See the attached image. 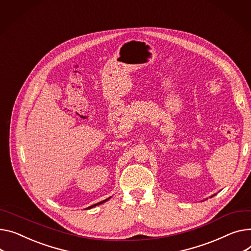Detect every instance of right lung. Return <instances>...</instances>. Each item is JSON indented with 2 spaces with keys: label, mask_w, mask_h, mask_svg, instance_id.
Segmentation results:
<instances>
[{
  "label": "right lung",
  "mask_w": 251,
  "mask_h": 251,
  "mask_svg": "<svg viewBox=\"0 0 251 251\" xmlns=\"http://www.w3.org/2000/svg\"><path fill=\"white\" fill-rule=\"evenodd\" d=\"M110 198H108V199H106V200H104V201H102V202H100V203H97V204H95V205H92V206H90V207H88L87 209H91V208H93V207H96V206H98V205H101V204H103V203H105V202H107L108 200H109Z\"/></svg>",
  "instance_id": "obj_1"
}]
</instances>
